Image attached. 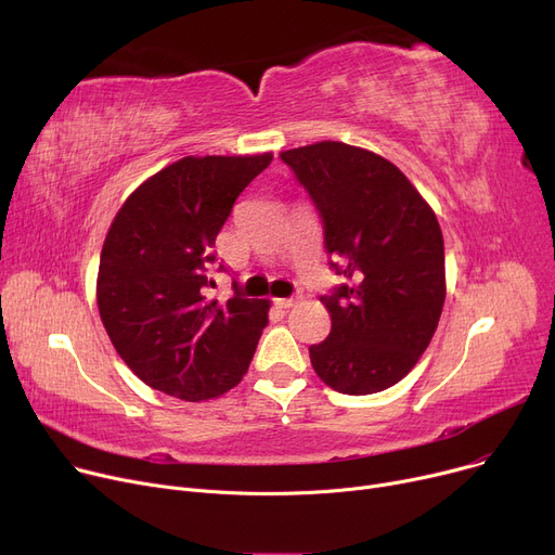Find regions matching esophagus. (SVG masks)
<instances>
[{"label":"esophagus","instance_id":"1","mask_svg":"<svg viewBox=\"0 0 555 555\" xmlns=\"http://www.w3.org/2000/svg\"><path fill=\"white\" fill-rule=\"evenodd\" d=\"M274 304H276L279 308H293V306H297V304H299V299H297V297H287V299H274Z\"/></svg>","mask_w":555,"mask_h":555}]
</instances>
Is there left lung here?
I'll use <instances>...</instances> for the list:
<instances>
[{"instance_id": "1", "label": "left lung", "mask_w": 555, "mask_h": 555, "mask_svg": "<svg viewBox=\"0 0 555 555\" xmlns=\"http://www.w3.org/2000/svg\"><path fill=\"white\" fill-rule=\"evenodd\" d=\"M324 222V247L348 283L322 297L331 335L310 346L322 380L348 396L393 387L429 346L446 304L443 233L389 159L341 141L283 151Z\"/></svg>"}]
</instances>
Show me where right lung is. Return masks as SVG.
<instances>
[{"instance_id": "add662e5", "label": "right lung", "mask_w": 555, "mask_h": 555, "mask_svg": "<svg viewBox=\"0 0 555 555\" xmlns=\"http://www.w3.org/2000/svg\"><path fill=\"white\" fill-rule=\"evenodd\" d=\"M272 157H182L139 184L114 216L96 304L116 353L149 387L199 402L247 373L270 301L236 293L218 304L204 287L214 283L207 270L233 202Z\"/></svg>"}]
</instances>
